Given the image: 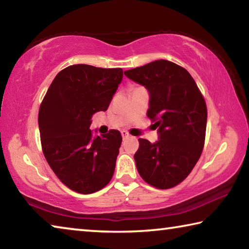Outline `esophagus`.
Wrapping results in <instances>:
<instances>
[{
    "label": "esophagus",
    "instance_id": "1",
    "mask_svg": "<svg viewBox=\"0 0 249 249\" xmlns=\"http://www.w3.org/2000/svg\"><path fill=\"white\" fill-rule=\"evenodd\" d=\"M121 134H122V137H123V140H127V138L130 137V135L126 132V130H123Z\"/></svg>",
    "mask_w": 249,
    "mask_h": 249
}]
</instances>
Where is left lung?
<instances>
[{
  "instance_id": "1",
  "label": "left lung",
  "mask_w": 249,
  "mask_h": 249,
  "mask_svg": "<svg viewBox=\"0 0 249 249\" xmlns=\"http://www.w3.org/2000/svg\"><path fill=\"white\" fill-rule=\"evenodd\" d=\"M124 74L148 91L147 116L158 128L157 142L140 138L134 155L137 170L155 188L175 187L189 176L203 149L208 120L203 96L187 70L163 59Z\"/></svg>"
}]
</instances>
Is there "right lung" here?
<instances>
[{
  "instance_id": "1",
  "label": "right lung",
  "mask_w": 249,
  "mask_h": 249,
  "mask_svg": "<svg viewBox=\"0 0 249 249\" xmlns=\"http://www.w3.org/2000/svg\"><path fill=\"white\" fill-rule=\"evenodd\" d=\"M123 79L121 68L73 65L61 70L41 102L38 125L45 158L75 192L101 190L114 174L122 142L116 129L93 135L92 115L107 111Z\"/></svg>"
}]
</instances>
